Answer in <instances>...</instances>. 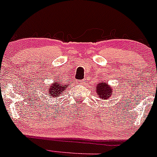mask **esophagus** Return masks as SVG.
Returning a JSON list of instances; mask_svg holds the SVG:
<instances>
[{"label":"esophagus","instance_id":"34e87169","mask_svg":"<svg viewBox=\"0 0 157 157\" xmlns=\"http://www.w3.org/2000/svg\"><path fill=\"white\" fill-rule=\"evenodd\" d=\"M85 80H84V79H82V80H81V83L83 84V83H85Z\"/></svg>","mask_w":157,"mask_h":157}]
</instances>
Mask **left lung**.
I'll return each mask as SVG.
<instances>
[{
	"label": "left lung",
	"instance_id": "left-lung-1",
	"mask_svg": "<svg viewBox=\"0 0 157 157\" xmlns=\"http://www.w3.org/2000/svg\"><path fill=\"white\" fill-rule=\"evenodd\" d=\"M97 94L98 95V98L102 100H107L108 98H110L111 94H113V88L109 86L106 82H101L98 83L96 88Z\"/></svg>",
	"mask_w": 157,
	"mask_h": 157
}]
</instances>
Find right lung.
Here are the masks:
<instances>
[{
    "mask_svg": "<svg viewBox=\"0 0 157 157\" xmlns=\"http://www.w3.org/2000/svg\"><path fill=\"white\" fill-rule=\"evenodd\" d=\"M69 85H63L62 83H59V81H54L52 84L49 86L48 90V94L51 95L52 98H59L60 95L63 94L65 90L68 88Z\"/></svg>",
    "mask_w": 157,
    "mask_h": 157,
    "instance_id": "obj_1",
    "label": "right lung"
}]
</instances>
